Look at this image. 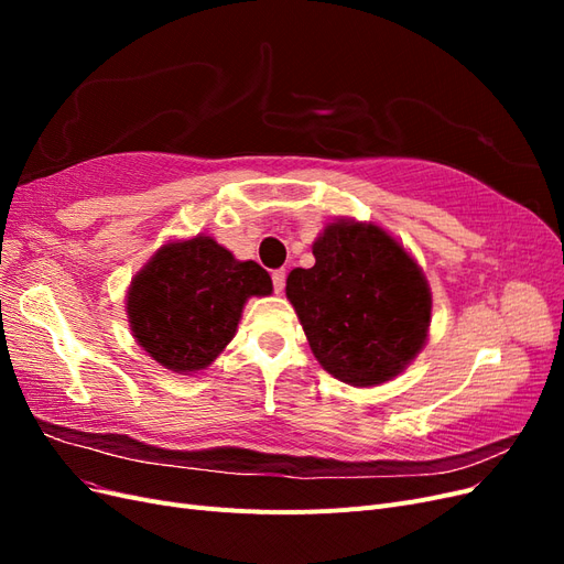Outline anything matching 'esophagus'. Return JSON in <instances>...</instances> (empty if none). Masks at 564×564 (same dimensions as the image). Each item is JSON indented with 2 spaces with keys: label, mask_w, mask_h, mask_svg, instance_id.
Masks as SVG:
<instances>
[{
  "label": "esophagus",
  "mask_w": 564,
  "mask_h": 564,
  "mask_svg": "<svg viewBox=\"0 0 564 564\" xmlns=\"http://www.w3.org/2000/svg\"><path fill=\"white\" fill-rule=\"evenodd\" d=\"M284 282H286V272L284 270H272V286H275L278 294L284 289Z\"/></svg>",
  "instance_id": "1"
}]
</instances>
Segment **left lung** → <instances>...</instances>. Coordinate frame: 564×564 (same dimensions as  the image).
I'll return each instance as SVG.
<instances>
[{
	"mask_svg": "<svg viewBox=\"0 0 564 564\" xmlns=\"http://www.w3.org/2000/svg\"><path fill=\"white\" fill-rule=\"evenodd\" d=\"M315 265L286 278L317 362L350 386H379L429 338L431 286L404 247L373 224L338 218L313 245Z\"/></svg>",
	"mask_w": 564,
	"mask_h": 564,
	"instance_id": "obj_1",
	"label": "left lung"
}]
</instances>
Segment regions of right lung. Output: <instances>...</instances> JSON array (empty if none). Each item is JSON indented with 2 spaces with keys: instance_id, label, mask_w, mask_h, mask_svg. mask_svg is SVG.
Returning <instances> with one entry per match:
<instances>
[{
  "instance_id": "add662e5",
  "label": "right lung",
  "mask_w": 564,
  "mask_h": 564,
  "mask_svg": "<svg viewBox=\"0 0 564 564\" xmlns=\"http://www.w3.org/2000/svg\"><path fill=\"white\" fill-rule=\"evenodd\" d=\"M272 280L207 235L164 245L131 280L127 315L139 346L176 373L207 369L230 344L249 296Z\"/></svg>"
}]
</instances>
